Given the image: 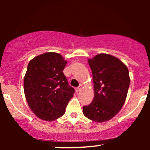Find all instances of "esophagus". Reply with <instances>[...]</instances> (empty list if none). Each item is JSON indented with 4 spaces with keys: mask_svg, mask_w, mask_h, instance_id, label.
I'll return each instance as SVG.
<instances>
[{
    "mask_svg": "<svg viewBox=\"0 0 150 150\" xmlns=\"http://www.w3.org/2000/svg\"><path fill=\"white\" fill-rule=\"evenodd\" d=\"M81 89H82V86H80V87H77V88L75 89V91H76V92H79Z\"/></svg>",
    "mask_w": 150,
    "mask_h": 150,
    "instance_id": "1",
    "label": "esophagus"
}]
</instances>
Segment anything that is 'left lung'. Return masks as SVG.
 <instances>
[{"instance_id": "8db88e82", "label": "left lung", "mask_w": 150, "mask_h": 150, "mask_svg": "<svg viewBox=\"0 0 150 150\" xmlns=\"http://www.w3.org/2000/svg\"><path fill=\"white\" fill-rule=\"evenodd\" d=\"M92 72L94 97L84 106L82 112L97 123L107 121L119 112L124 104L130 79L127 66L118 58L100 53L88 59Z\"/></svg>"}]
</instances>
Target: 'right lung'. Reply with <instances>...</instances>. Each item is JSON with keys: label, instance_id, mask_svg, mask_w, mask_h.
<instances>
[{"label": "right lung", "instance_id": "right-lung-1", "mask_svg": "<svg viewBox=\"0 0 150 150\" xmlns=\"http://www.w3.org/2000/svg\"><path fill=\"white\" fill-rule=\"evenodd\" d=\"M67 61L61 54L48 52L36 56L27 66L24 91L29 106L38 118L47 121L64 114L75 89L63 73Z\"/></svg>", "mask_w": 150, "mask_h": 150}]
</instances>
